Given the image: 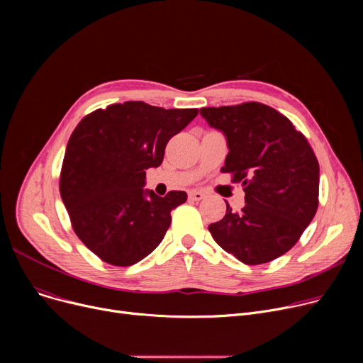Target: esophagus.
Here are the masks:
<instances>
[{
  "mask_svg": "<svg viewBox=\"0 0 363 363\" xmlns=\"http://www.w3.org/2000/svg\"><path fill=\"white\" fill-rule=\"evenodd\" d=\"M188 197L191 199V200H194V201H200V200H203L206 197V193L200 191V189H193V191L188 193Z\"/></svg>",
  "mask_w": 363,
  "mask_h": 363,
  "instance_id": "1",
  "label": "esophagus"
}]
</instances>
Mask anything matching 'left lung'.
<instances>
[{"label": "left lung", "mask_w": 363, "mask_h": 363, "mask_svg": "<svg viewBox=\"0 0 363 363\" xmlns=\"http://www.w3.org/2000/svg\"><path fill=\"white\" fill-rule=\"evenodd\" d=\"M200 114L223 132L230 152L223 174L241 182L245 206L208 225L215 241L245 264L287 253L312 222L319 196V163L294 125L262 103L203 107Z\"/></svg>", "instance_id": "8db88e82"}]
</instances>
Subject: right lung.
Here are the masks:
<instances>
[{
  "label": "right lung",
  "mask_w": 363,
  "mask_h": 363,
  "mask_svg": "<svg viewBox=\"0 0 363 363\" xmlns=\"http://www.w3.org/2000/svg\"><path fill=\"white\" fill-rule=\"evenodd\" d=\"M197 114L126 101L89 113L72 132L60 196L73 231L101 260L130 266L162 242L186 193L144 189L145 170L162 164L167 141Z\"/></svg>",
  "instance_id": "1"
}]
</instances>
